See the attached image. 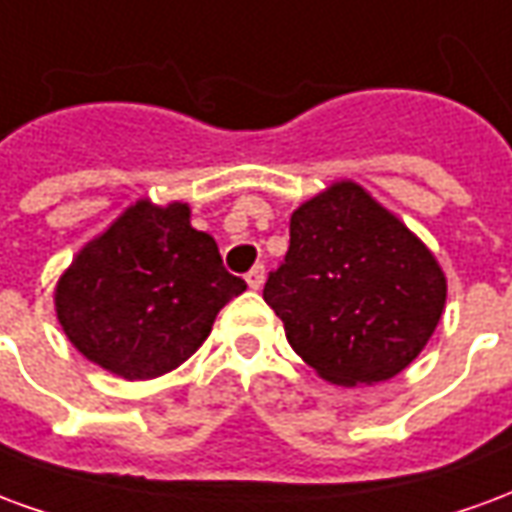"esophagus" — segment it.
I'll use <instances>...</instances> for the list:
<instances>
[{
  "mask_svg": "<svg viewBox=\"0 0 512 512\" xmlns=\"http://www.w3.org/2000/svg\"><path fill=\"white\" fill-rule=\"evenodd\" d=\"M246 282H249V288L260 290L263 288V282H266V268L255 266L249 274H246Z\"/></svg>",
  "mask_w": 512,
  "mask_h": 512,
  "instance_id": "esophagus-1",
  "label": "esophagus"
}]
</instances>
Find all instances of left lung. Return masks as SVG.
<instances>
[{
  "label": "left lung",
  "mask_w": 512,
  "mask_h": 512,
  "mask_svg": "<svg viewBox=\"0 0 512 512\" xmlns=\"http://www.w3.org/2000/svg\"><path fill=\"white\" fill-rule=\"evenodd\" d=\"M263 299L326 381L376 384L425 348L444 310L439 263L362 186L337 183L290 216Z\"/></svg>",
  "instance_id": "8db88e82"
}]
</instances>
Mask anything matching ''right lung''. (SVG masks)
Wrapping results in <instances>:
<instances>
[{"instance_id":"right-lung-1","label":"right lung","mask_w":512,"mask_h":512,"mask_svg":"<svg viewBox=\"0 0 512 512\" xmlns=\"http://www.w3.org/2000/svg\"><path fill=\"white\" fill-rule=\"evenodd\" d=\"M219 246L189 224V208L136 202L87 244L57 285V318L90 362L123 378L183 365L216 312L244 293Z\"/></svg>"}]
</instances>
